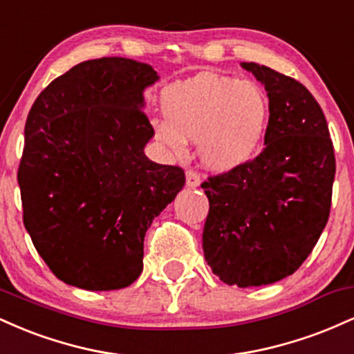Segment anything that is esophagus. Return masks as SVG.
Returning <instances> with one entry per match:
<instances>
[{
  "mask_svg": "<svg viewBox=\"0 0 354 354\" xmlns=\"http://www.w3.org/2000/svg\"><path fill=\"white\" fill-rule=\"evenodd\" d=\"M200 185H201L200 173L193 171V169H188V171H186V186H188V188H198Z\"/></svg>",
  "mask_w": 354,
  "mask_h": 354,
  "instance_id": "esophagus-1",
  "label": "esophagus"
}]
</instances>
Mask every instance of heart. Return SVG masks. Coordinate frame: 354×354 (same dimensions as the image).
I'll list each match as a JSON object with an SVG mask.
<instances>
[{
    "label": "heart",
    "mask_w": 354,
    "mask_h": 354,
    "mask_svg": "<svg viewBox=\"0 0 354 354\" xmlns=\"http://www.w3.org/2000/svg\"><path fill=\"white\" fill-rule=\"evenodd\" d=\"M165 120L153 121L154 136L173 153L196 141L200 163L214 173L241 168L265 138L270 101L259 84L201 73L174 83L161 95Z\"/></svg>",
    "instance_id": "obj_1"
}]
</instances>
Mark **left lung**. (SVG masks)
Returning a JSON list of instances; mask_svg holds the SVG:
<instances>
[{
    "mask_svg": "<svg viewBox=\"0 0 354 354\" xmlns=\"http://www.w3.org/2000/svg\"><path fill=\"white\" fill-rule=\"evenodd\" d=\"M265 84V148L241 168L201 185L209 201L203 251L231 286L271 284L293 274L328 223L336 163L326 118L301 83L241 63Z\"/></svg>",
    "mask_w": 354,
    "mask_h": 354,
    "instance_id": "obj_1",
    "label": "left lung"
}]
</instances>
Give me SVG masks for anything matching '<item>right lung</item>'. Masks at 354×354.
<instances>
[{"label":"right lung","instance_id":"obj_1","mask_svg":"<svg viewBox=\"0 0 354 354\" xmlns=\"http://www.w3.org/2000/svg\"><path fill=\"white\" fill-rule=\"evenodd\" d=\"M158 80L135 59L83 61L30 109L18 169L24 228L66 284L109 291L136 281L146 231L185 186L181 168L145 154L154 129L143 93Z\"/></svg>","mask_w":354,"mask_h":354}]
</instances>
